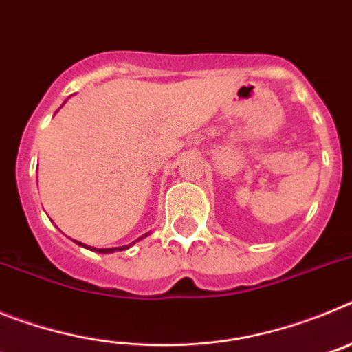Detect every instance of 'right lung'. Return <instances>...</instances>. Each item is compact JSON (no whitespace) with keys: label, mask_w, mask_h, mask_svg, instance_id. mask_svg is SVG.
I'll return each mask as SVG.
<instances>
[{"label":"right lung","mask_w":352,"mask_h":352,"mask_svg":"<svg viewBox=\"0 0 352 352\" xmlns=\"http://www.w3.org/2000/svg\"><path fill=\"white\" fill-rule=\"evenodd\" d=\"M148 234H149V232H146V234H142L139 239L146 238V236H148ZM139 239H135V241H132V243H130V245H123V247H113V248H95V247H88V245L80 243V241H76V243L80 245V247H84V248H89V250H93V252H98V254H113V252H118V250H126V248L132 247L133 243H138Z\"/></svg>","instance_id":"1"}]
</instances>
